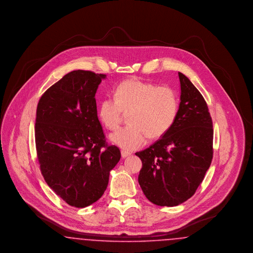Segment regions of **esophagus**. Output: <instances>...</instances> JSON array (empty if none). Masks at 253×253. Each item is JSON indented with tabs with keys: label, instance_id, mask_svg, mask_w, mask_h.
Returning <instances> with one entry per match:
<instances>
[{
	"label": "esophagus",
	"instance_id": "esophagus-1",
	"mask_svg": "<svg viewBox=\"0 0 253 253\" xmlns=\"http://www.w3.org/2000/svg\"><path fill=\"white\" fill-rule=\"evenodd\" d=\"M131 154L126 152V151H121V157L122 158H125V157H129Z\"/></svg>",
	"mask_w": 253,
	"mask_h": 253
}]
</instances>
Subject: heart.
<instances>
[{
  "label": "heart",
  "mask_w": 253,
  "mask_h": 253,
  "mask_svg": "<svg viewBox=\"0 0 253 253\" xmlns=\"http://www.w3.org/2000/svg\"><path fill=\"white\" fill-rule=\"evenodd\" d=\"M179 108L176 92L169 86H157L138 79L125 81L115 91V98H103L98 107L101 123L116 131L128 115L129 125L115 132L111 139L122 149H138L151 138H158L174 123Z\"/></svg>",
  "instance_id": "1"
}]
</instances>
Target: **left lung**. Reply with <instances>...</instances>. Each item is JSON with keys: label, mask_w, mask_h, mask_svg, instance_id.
<instances>
[{"label": "left lung", "mask_w": 253, "mask_h": 253, "mask_svg": "<svg viewBox=\"0 0 253 253\" xmlns=\"http://www.w3.org/2000/svg\"><path fill=\"white\" fill-rule=\"evenodd\" d=\"M180 104L170 129L135 153L142 161L138 183L149 201L173 207L187 201L204 179L213 156L212 121L204 97L178 72Z\"/></svg>", "instance_id": "1"}]
</instances>
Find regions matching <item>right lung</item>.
<instances>
[{
	"instance_id": "1",
	"label": "right lung",
	"mask_w": 253,
	"mask_h": 253,
	"mask_svg": "<svg viewBox=\"0 0 253 253\" xmlns=\"http://www.w3.org/2000/svg\"><path fill=\"white\" fill-rule=\"evenodd\" d=\"M106 75L85 70L66 74L40 98L35 140L42 174L66 203L85 208L108 186L121 151L106 143L97 118L96 95Z\"/></svg>"
}]
</instances>
